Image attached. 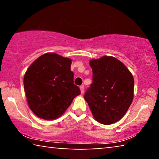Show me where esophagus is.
Instances as JSON below:
<instances>
[{
	"instance_id": "esophagus-1",
	"label": "esophagus",
	"mask_w": 159,
	"mask_h": 159,
	"mask_svg": "<svg viewBox=\"0 0 159 159\" xmlns=\"http://www.w3.org/2000/svg\"><path fill=\"white\" fill-rule=\"evenodd\" d=\"M80 92H81V93H83L84 92V86H80Z\"/></svg>"
}]
</instances>
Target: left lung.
<instances>
[{
    "label": "left lung",
    "instance_id": "8db88e82",
    "mask_svg": "<svg viewBox=\"0 0 159 159\" xmlns=\"http://www.w3.org/2000/svg\"><path fill=\"white\" fill-rule=\"evenodd\" d=\"M93 82L84 95L97 121L112 124L121 119L134 98V80L124 63L114 57L90 61Z\"/></svg>",
    "mask_w": 159,
    "mask_h": 159
}]
</instances>
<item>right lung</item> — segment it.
<instances>
[{
  "label": "right lung",
  "instance_id": "add662e5",
  "mask_svg": "<svg viewBox=\"0 0 159 159\" xmlns=\"http://www.w3.org/2000/svg\"><path fill=\"white\" fill-rule=\"evenodd\" d=\"M70 65L71 59L47 53L28 68L23 79L25 96L38 117L45 120L59 118L80 94L79 88L73 84Z\"/></svg>",
  "mask_w": 159,
  "mask_h": 159
}]
</instances>
